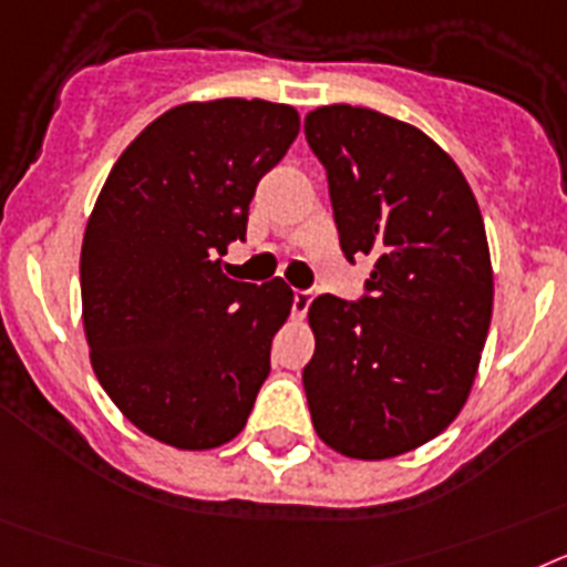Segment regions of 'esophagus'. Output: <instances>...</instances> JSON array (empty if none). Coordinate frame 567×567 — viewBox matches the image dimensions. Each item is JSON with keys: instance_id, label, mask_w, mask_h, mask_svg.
Wrapping results in <instances>:
<instances>
[{"instance_id": "esophagus-1", "label": "esophagus", "mask_w": 567, "mask_h": 567, "mask_svg": "<svg viewBox=\"0 0 567 567\" xmlns=\"http://www.w3.org/2000/svg\"><path fill=\"white\" fill-rule=\"evenodd\" d=\"M311 302H313V290H302V288L293 290V317H305L308 308H311Z\"/></svg>"}]
</instances>
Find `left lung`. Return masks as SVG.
<instances>
[{"label":"left lung","instance_id":"obj_1","mask_svg":"<svg viewBox=\"0 0 567 567\" xmlns=\"http://www.w3.org/2000/svg\"><path fill=\"white\" fill-rule=\"evenodd\" d=\"M305 140L344 259L373 262L357 302L322 293L308 311L313 427L353 460L400 456L445 431L474 385L494 308L480 205L436 142L371 107H317Z\"/></svg>","mask_w":567,"mask_h":567}]
</instances>
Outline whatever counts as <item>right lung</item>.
Here are the masks:
<instances>
[{
    "mask_svg": "<svg viewBox=\"0 0 567 567\" xmlns=\"http://www.w3.org/2000/svg\"><path fill=\"white\" fill-rule=\"evenodd\" d=\"M299 113L265 100L171 107L125 147L82 239L93 371L140 431L185 451L243 431L288 319L282 279L236 282L256 185L288 154Z\"/></svg>",
    "mask_w": 567,
    "mask_h": 567,
    "instance_id": "1",
    "label": "right lung"
}]
</instances>
